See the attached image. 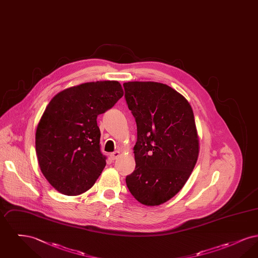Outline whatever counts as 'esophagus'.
I'll use <instances>...</instances> for the list:
<instances>
[{
  "mask_svg": "<svg viewBox=\"0 0 258 258\" xmlns=\"http://www.w3.org/2000/svg\"><path fill=\"white\" fill-rule=\"evenodd\" d=\"M110 157L112 160H116V159H118V158L120 157V152L116 151V152H113V153H111Z\"/></svg>",
  "mask_w": 258,
  "mask_h": 258,
  "instance_id": "esophagus-1",
  "label": "esophagus"
}]
</instances>
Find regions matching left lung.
Listing matches in <instances>:
<instances>
[{
	"label": "left lung",
	"mask_w": 258,
	"mask_h": 258,
	"mask_svg": "<svg viewBox=\"0 0 258 258\" xmlns=\"http://www.w3.org/2000/svg\"><path fill=\"white\" fill-rule=\"evenodd\" d=\"M123 86L137 126L135 170L125 183L140 203L160 205L182 189L196 166L199 141L194 111L165 84L135 81Z\"/></svg>",
	"instance_id": "8db88e82"
}]
</instances>
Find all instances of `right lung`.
<instances>
[{
    "instance_id": "right-lung-1",
    "label": "right lung",
    "mask_w": 258,
    "mask_h": 258,
    "mask_svg": "<svg viewBox=\"0 0 258 258\" xmlns=\"http://www.w3.org/2000/svg\"><path fill=\"white\" fill-rule=\"evenodd\" d=\"M123 95L118 81H97L66 89L50 100L37 124L36 152L40 170L59 192L78 196L96 183L106 164L97 118Z\"/></svg>"
}]
</instances>
